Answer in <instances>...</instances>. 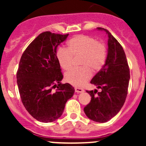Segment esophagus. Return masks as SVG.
<instances>
[{
  "mask_svg": "<svg viewBox=\"0 0 146 146\" xmlns=\"http://www.w3.org/2000/svg\"><path fill=\"white\" fill-rule=\"evenodd\" d=\"M75 91H76V93H81V92H84V90L82 89V88H75Z\"/></svg>",
  "mask_w": 146,
  "mask_h": 146,
  "instance_id": "obj_1",
  "label": "esophagus"
}]
</instances>
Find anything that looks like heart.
Masks as SVG:
<instances>
[{
	"label": "heart",
	"instance_id": "b5f03b06",
	"mask_svg": "<svg viewBox=\"0 0 146 146\" xmlns=\"http://www.w3.org/2000/svg\"><path fill=\"white\" fill-rule=\"evenodd\" d=\"M81 55V68H72L65 74L67 82L76 87L83 86L92 76V70H98L104 64L107 48L101 42L87 35H76L67 42V48L60 47L56 53L58 64L64 70L73 66V56Z\"/></svg>",
	"mask_w": 146,
	"mask_h": 146
}]
</instances>
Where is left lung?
I'll list each match as a JSON object with an SVG mask.
<instances>
[{"mask_svg": "<svg viewBox=\"0 0 146 146\" xmlns=\"http://www.w3.org/2000/svg\"><path fill=\"white\" fill-rule=\"evenodd\" d=\"M97 29L105 32L108 36L107 56L102 68L90 81L101 91H87L91 100L84 107V111L91 120L104 123L117 115L124 104L130 71L126 54L118 41L107 29L102 27Z\"/></svg>", "mask_w": 146, "mask_h": 146, "instance_id": "8db88e82", "label": "left lung"}]
</instances>
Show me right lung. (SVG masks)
I'll list each match as a JSON object with an SVG mask.
<instances>
[{"label":"right lung","instance_id":"obj_1","mask_svg":"<svg viewBox=\"0 0 146 146\" xmlns=\"http://www.w3.org/2000/svg\"><path fill=\"white\" fill-rule=\"evenodd\" d=\"M68 36L42 32L20 58L17 83L22 102L31 116L39 121L48 123L58 119L66 102L74 94L70 84H61L64 76L56 57L57 47ZM56 87L54 93L52 88Z\"/></svg>","mask_w":146,"mask_h":146}]
</instances>
